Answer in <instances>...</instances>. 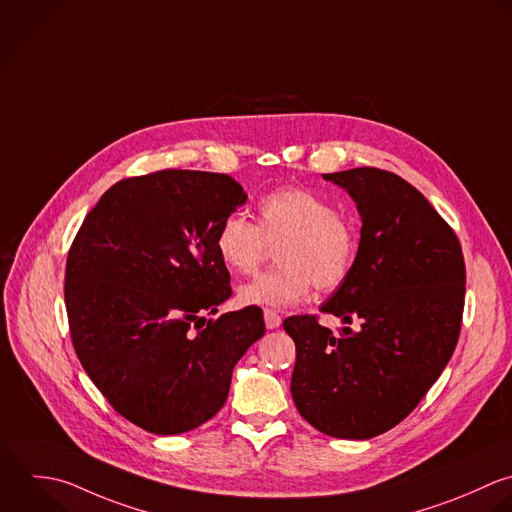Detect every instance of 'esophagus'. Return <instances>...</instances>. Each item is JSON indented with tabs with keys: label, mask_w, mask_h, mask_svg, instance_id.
<instances>
[{
	"label": "esophagus",
	"mask_w": 512,
	"mask_h": 512,
	"mask_svg": "<svg viewBox=\"0 0 512 512\" xmlns=\"http://www.w3.org/2000/svg\"><path fill=\"white\" fill-rule=\"evenodd\" d=\"M263 317H265L267 329H277V327L281 325V315H279L275 309H265V311H263Z\"/></svg>",
	"instance_id": "1"
}]
</instances>
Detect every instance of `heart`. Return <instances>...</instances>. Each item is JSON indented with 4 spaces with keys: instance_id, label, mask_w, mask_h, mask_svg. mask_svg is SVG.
I'll list each match as a JSON object with an SVG mask.
<instances>
[{
    "instance_id": "obj_1",
    "label": "heart",
    "mask_w": 512,
    "mask_h": 512,
    "mask_svg": "<svg viewBox=\"0 0 512 512\" xmlns=\"http://www.w3.org/2000/svg\"><path fill=\"white\" fill-rule=\"evenodd\" d=\"M269 245H277L279 267L239 289L245 305L287 307L313 287L333 293L343 287L359 259L355 221L325 197L303 187H277L257 203V223L241 213L223 217L215 231V251L235 273H253Z\"/></svg>"
}]
</instances>
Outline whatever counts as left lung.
Masks as SVG:
<instances>
[{
    "label": "left lung",
    "instance_id": "1",
    "mask_svg": "<svg viewBox=\"0 0 512 512\" xmlns=\"http://www.w3.org/2000/svg\"><path fill=\"white\" fill-rule=\"evenodd\" d=\"M363 219L349 281L317 315L283 321L295 341L291 395L301 417L337 439H373L409 417L451 361L463 325L465 257L453 227L403 177L357 167L325 173Z\"/></svg>",
    "mask_w": 512,
    "mask_h": 512
}]
</instances>
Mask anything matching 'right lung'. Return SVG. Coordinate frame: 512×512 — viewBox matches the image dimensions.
<instances>
[{"mask_svg": "<svg viewBox=\"0 0 512 512\" xmlns=\"http://www.w3.org/2000/svg\"><path fill=\"white\" fill-rule=\"evenodd\" d=\"M245 199L225 173L127 177L69 247L63 293L77 359L109 405L149 433L179 435L215 417L233 367L265 335L257 307L201 317L231 295L215 231Z\"/></svg>", "mask_w": 512, "mask_h": 512, "instance_id": "add662e5", "label": "right lung"}]
</instances>
